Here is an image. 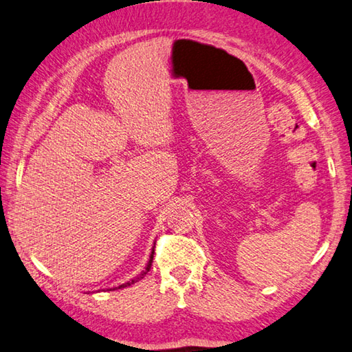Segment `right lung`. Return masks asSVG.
<instances>
[{"mask_svg":"<svg viewBox=\"0 0 352 352\" xmlns=\"http://www.w3.org/2000/svg\"><path fill=\"white\" fill-rule=\"evenodd\" d=\"M152 260H154V249H152V252H151V258H149V261H148V265H146V270L140 274V276H137L135 278H132V280H129V282L127 283H123V285H120V286H117V287H113V289H121V287H126V286H131V285H133V283H137L138 280H142L146 274L149 272V270H151V266H152Z\"/></svg>","mask_w":352,"mask_h":352,"instance_id":"1","label":"right lung"}]
</instances>
